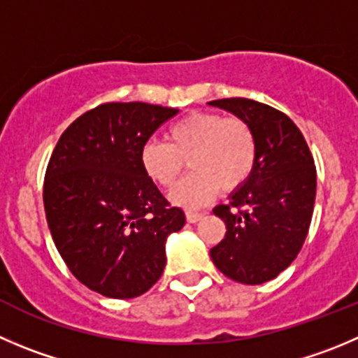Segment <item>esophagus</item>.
Listing matches in <instances>:
<instances>
[{
  "label": "esophagus",
  "instance_id": "esophagus-1",
  "mask_svg": "<svg viewBox=\"0 0 358 358\" xmlns=\"http://www.w3.org/2000/svg\"><path fill=\"white\" fill-rule=\"evenodd\" d=\"M202 216L203 214L196 213V210H186V220H188V223H196Z\"/></svg>",
  "mask_w": 358,
  "mask_h": 358
}]
</instances>
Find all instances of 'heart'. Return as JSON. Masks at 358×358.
Segmentation results:
<instances>
[{
	"instance_id": "obj_1",
	"label": "heart",
	"mask_w": 358,
	"mask_h": 358,
	"mask_svg": "<svg viewBox=\"0 0 358 358\" xmlns=\"http://www.w3.org/2000/svg\"><path fill=\"white\" fill-rule=\"evenodd\" d=\"M169 142H145L141 163L149 179L162 188H172L186 166L195 172L173 188L170 199L177 206L199 207L217 189L236 192L253 173L258 142L253 128L243 117L192 112L166 131Z\"/></svg>"
}]
</instances>
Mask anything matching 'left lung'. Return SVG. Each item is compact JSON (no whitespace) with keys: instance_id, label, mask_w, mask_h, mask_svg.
<instances>
[{"instance_id":"8db88e82","label":"left lung","mask_w":358,"mask_h":358,"mask_svg":"<svg viewBox=\"0 0 358 358\" xmlns=\"http://www.w3.org/2000/svg\"><path fill=\"white\" fill-rule=\"evenodd\" d=\"M209 103L250 122L258 142L250 179L228 203L213 209L227 232L210 258L237 283L262 285L295 260L308 237L316 196L315 159L297 124L278 108L250 98Z\"/></svg>"}]
</instances>
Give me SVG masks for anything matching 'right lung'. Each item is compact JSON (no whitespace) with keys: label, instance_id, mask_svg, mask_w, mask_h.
<instances>
[{"label":"right lung","instance_id":"obj_1","mask_svg":"<svg viewBox=\"0 0 358 358\" xmlns=\"http://www.w3.org/2000/svg\"><path fill=\"white\" fill-rule=\"evenodd\" d=\"M177 108L110 101L84 112L57 141L43 181L50 236L71 274L110 299L145 294L165 268V241L185 213L170 206L141 149Z\"/></svg>","mask_w":358,"mask_h":358}]
</instances>
